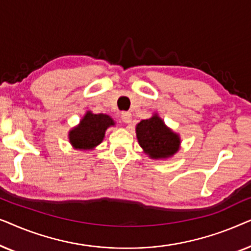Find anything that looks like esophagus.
Returning a JSON list of instances; mask_svg holds the SVG:
<instances>
[{
	"mask_svg": "<svg viewBox=\"0 0 251 251\" xmlns=\"http://www.w3.org/2000/svg\"><path fill=\"white\" fill-rule=\"evenodd\" d=\"M121 119L125 123H130L132 120V115L130 112H122L121 113Z\"/></svg>",
	"mask_w": 251,
	"mask_h": 251,
	"instance_id": "1",
	"label": "esophagus"
}]
</instances>
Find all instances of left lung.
Instances as JSON below:
<instances>
[{"label":"left lung","mask_w":251,"mask_h":251,"mask_svg":"<svg viewBox=\"0 0 251 251\" xmlns=\"http://www.w3.org/2000/svg\"><path fill=\"white\" fill-rule=\"evenodd\" d=\"M136 136L143 152L152 160H167L180 149V136L167 126L157 113L136 126Z\"/></svg>","instance_id":"8db88e82"}]
</instances>
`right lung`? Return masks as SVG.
<instances>
[{
    "mask_svg": "<svg viewBox=\"0 0 251 251\" xmlns=\"http://www.w3.org/2000/svg\"><path fill=\"white\" fill-rule=\"evenodd\" d=\"M114 126V120L109 115L87 111L80 123L68 131V140L75 150L94 151L104 140L106 130Z\"/></svg>",
    "mask_w": 251,
    "mask_h": 251,
    "instance_id": "add662e5",
    "label": "right lung"
}]
</instances>
